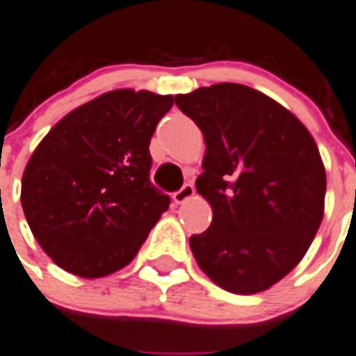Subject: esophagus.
Instances as JSON below:
<instances>
[{
    "instance_id": "obj_1",
    "label": "esophagus",
    "mask_w": 356,
    "mask_h": 356,
    "mask_svg": "<svg viewBox=\"0 0 356 356\" xmlns=\"http://www.w3.org/2000/svg\"><path fill=\"white\" fill-rule=\"evenodd\" d=\"M193 195H195V188H193V184H184L179 192L173 193V202H175V204H183L188 199H192Z\"/></svg>"
}]
</instances>
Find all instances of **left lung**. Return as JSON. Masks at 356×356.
Segmentation results:
<instances>
[{
    "mask_svg": "<svg viewBox=\"0 0 356 356\" xmlns=\"http://www.w3.org/2000/svg\"><path fill=\"white\" fill-rule=\"evenodd\" d=\"M175 104L206 143L195 188L213 219L190 237L197 264L226 291H264L302 261L324 217L315 139L282 104L237 83L179 94Z\"/></svg>",
    "mask_w": 356,
    "mask_h": 356,
    "instance_id": "1",
    "label": "left lung"
}]
</instances>
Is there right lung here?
<instances>
[{
  "label": "right lung",
  "mask_w": 356,
  "mask_h": 356,
  "mask_svg": "<svg viewBox=\"0 0 356 356\" xmlns=\"http://www.w3.org/2000/svg\"><path fill=\"white\" fill-rule=\"evenodd\" d=\"M173 95L121 88L67 113L21 179L35 241L59 268L99 279L134 261L170 197L150 183L148 146Z\"/></svg>",
  "instance_id": "1"
}]
</instances>
